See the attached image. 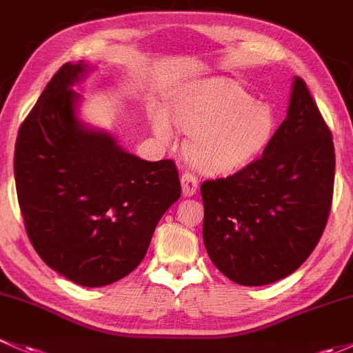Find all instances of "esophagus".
Here are the masks:
<instances>
[{
	"instance_id": "34e87169",
	"label": "esophagus",
	"mask_w": 353,
	"mask_h": 353,
	"mask_svg": "<svg viewBox=\"0 0 353 353\" xmlns=\"http://www.w3.org/2000/svg\"><path fill=\"white\" fill-rule=\"evenodd\" d=\"M180 181H181V192H183L185 197H192V195H195V192H197L199 188L197 176L192 175L190 172H185L183 175H181Z\"/></svg>"
}]
</instances>
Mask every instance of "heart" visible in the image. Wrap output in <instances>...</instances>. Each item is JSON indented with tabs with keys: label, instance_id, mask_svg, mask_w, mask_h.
Masks as SVG:
<instances>
[{
	"label": "heart",
	"instance_id": "1",
	"mask_svg": "<svg viewBox=\"0 0 353 353\" xmlns=\"http://www.w3.org/2000/svg\"><path fill=\"white\" fill-rule=\"evenodd\" d=\"M190 132L187 154L199 170L230 173L243 168L270 143L275 115L270 105L253 100L228 78H212L178 88L168 100V115L156 112L152 130L173 143L176 130Z\"/></svg>",
	"mask_w": 353,
	"mask_h": 353
}]
</instances>
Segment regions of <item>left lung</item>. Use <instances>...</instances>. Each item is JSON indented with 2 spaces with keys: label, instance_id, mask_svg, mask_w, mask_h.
I'll use <instances>...</instances> for the list:
<instances>
[{
  "label": "left lung",
  "instance_id": "obj_1",
  "mask_svg": "<svg viewBox=\"0 0 353 353\" xmlns=\"http://www.w3.org/2000/svg\"><path fill=\"white\" fill-rule=\"evenodd\" d=\"M333 181L332 132L296 76L285 121L263 154L234 175L201 185L207 255L236 284L267 285L287 277L325 231Z\"/></svg>",
  "mask_w": 353,
  "mask_h": 353
}]
</instances>
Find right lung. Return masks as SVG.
Instances as JSON below:
<instances>
[{"label":"right lung","mask_w":353,"mask_h":353,"mask_svg":"<svg viewBox=\"0 0 353 353\" xmlns=\"http://www.w3.org/2000/svg\"><path fill=\"white\" fill-rule=\"evenodd\" d=\"M66 63L18 130L14 183L28 239L57 274L83 287L121 281L143 261L156 224L181 187L172 159L144 161L78 119Z\"/></svg>","instance_id":"add662e5"}]
</instances>
